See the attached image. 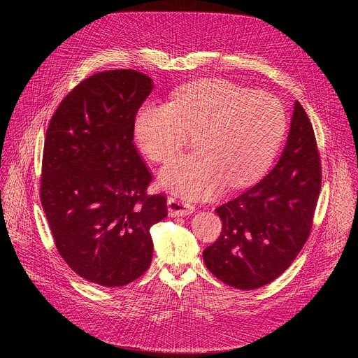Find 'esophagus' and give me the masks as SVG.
I'll return each mask as SVG.
<instances>
[{
	"instance_id": "esophagus-1",
	"label": "esophagus",
	"mask_w": 358,
	"mask_h": 358,
	"mask_svg": "<svg viewBox=\"0 0 358 358\" xmlns=\"http://www.w3.org/2000/svg\"><path fill=\"white\" fill-rule=\"evenodd\" d=\"M168 213L171 217H180V216H189L194 212V206L184 199L180 197H168Z\"/></svg>"
}]
</instances>
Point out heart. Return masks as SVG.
Returning a JSON list of instances; mask_svg holds the SVG:
<instances>
[{
  "mask_svg": "<svg viewBox=\"0 0 358 358\" xmlns=\"http://www.w3.org/2000/svg\"><path fill=\"white\" fill-rule=\"evenodd\" d=\"M286 122L283 106L271 94L210 80L181 88L168 104H143L135 119V138L150 161L165 162L189 135H196V152L169 161L159 182L185 199H208L264 173Z\"/></svg>",
  "mask_w": 358,
  "mask_h": 358,
  "instance_id": "obj_1",
  "label": "heart"
}]
</instances>
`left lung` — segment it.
Here are the masks:
<instances>
[{"mask_svg":"<svg viewBox=\"0 0 358 358\" xmlns=\"http://www.w3.org/2000/svg\"><path fill=\"white\" fill-rule=\"evenodd\" d=\"M322 182L313 127L294 103L286 146L271 171L216 209L222 232L204 264L235 289L254 290L283 274L310 234Z\"/></svg>","mask_w":358,"mask_h":358,"instance_id":"1","label":"left lung"}]
</instances>
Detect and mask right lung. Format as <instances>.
Returning a JSON list of instances; mask_svg holds the SVG:
<instances>
[{
	"label": "right lung",
	"instance_id": "add662e5",
	"mask_svg": "<svg viewBox=\"0 0 358 358\" xmlns=\"http://www.w3.org/2000/svg\"><path fill=\"white\" fill-rule=\"evenodd\" d=\"M152 80L135 69L91 75L61 101L48 126L41 201L56 250L80 277L120 287L150 266L149 229L166 199L134 143L138 110Z\"/></svg>",
	"mask_w": 358,
	"mask_h": 358
}]
</instances>
